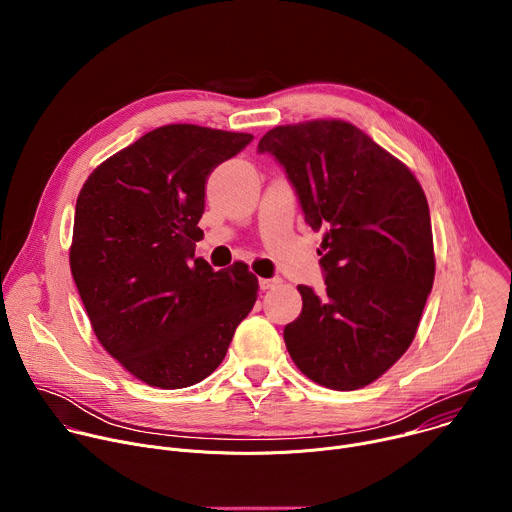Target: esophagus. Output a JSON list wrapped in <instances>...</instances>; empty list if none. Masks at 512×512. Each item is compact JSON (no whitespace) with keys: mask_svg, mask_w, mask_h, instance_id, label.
<instances>
[{"mask_svg":"<svg viewBox=\"0 0 512 512\" xmlns=\"http://www.w3.org/2000/svg\"><path fill=\"white\" fill-rule=\"evenodd\" d=\"M281 283V279L279 277H261L259 279V287L265 291V289H273V287H277Z\"/></svg>","mask_w":512,"mask_h":512,"instance_id":"esophagus-1","label":"esophagus"}]
</instances>
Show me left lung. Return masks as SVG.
<instances>
[{"label": "left lung", "instance_id": "left-lung-1", "mask_svg": "<svg viewBox=\"0 0 512 512\" xmlns=\"http://www.w3.org/2000/svg\"><path fill=\"white\" fill-rule=\"evenodd\" d=\"M324 231V294L298 285L302 314L283 340L314 383L354 391L411 346L435 275L425 192L413 172L342 119L277 125L259 139Z\"/></svg>", "mask_w": 512, "mask_h": 512}]
</instances>
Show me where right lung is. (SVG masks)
Returning <instances> with one entry per match:
<instances>
[{
	"mask_svg": "<svg viewBox=\"0 0 512 512\" xmlns=\"http://www.w3.org/2000/svg\"><path fill=\"white\" fill-rule=\"evenodd\" d=\"M253 139L192 123L141 135L83 184L70 271L103 348L150 387L182 389L223 362L259 281L194 257L208 174Z\"/></svg>",
	"mask_w": 512,
	"mask_h": 512,
	"instance_id": "obj_1",
	"label": "right lung"
}]
</instances>
